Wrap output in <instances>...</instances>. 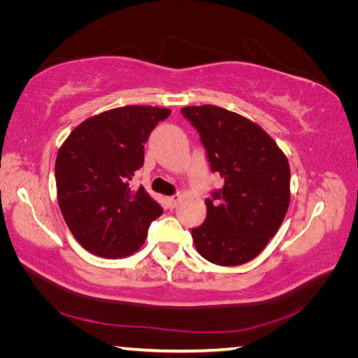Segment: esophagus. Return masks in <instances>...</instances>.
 Here are the masks:
<instances>
[{"label":"esophagus","instance_id":"obj_1","mask_svg":"<svg viewBox=\"0 0 358 358\" xmlns=\"http://www.w3.org/2000/svg\"><path fill=\"white\" fill-rule=\"evenodd\" d=\"M178 202H180V196H172V197L167 199L169 208H175L178 205Z\"/></svg>","mask_w":358,"mask_h":358}]
</instances>
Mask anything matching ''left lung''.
Masks as SVG:
<instances>
[{
	"instance_id": "obj_1",
	"label": "left lung",
	"mask_w": 358,
	"mask_h": 358,
	"mask_svg": "<svg viewBox=\"0 0 358 358\" xmlns=\"http://www.w3.org/2000/svg\"><path fill=\"white\" fill-rule=\"evenodd\" d=\"M201 134L211 172L224 180L205 201L207 217L192 229L199 254L234 266L252 260L280 229L290 202L286 155L259 124L216 106L181 108Z\"/></svg>"
}]
</instances>
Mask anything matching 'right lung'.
Returning <instances> with one entry per match:
<instances>
[{
    "label": "right lung",
    "mask_w": 358,
    "mask_h": 358,
    "mask_svg": "<svg viewBox=\"0 0 358 358\" xmlns=\"http://www.w3.org/2000/svg\"><path fill=\"white\" fill-rule=\"evenodd\" d=\"M171 110L124 106L85 120L58 150L55 180L66 224L85 250L106 259L141 250L161 205L131 180L143 166V143Z\"/></svg>",
    "instance_id": "add662e5"
}]
</instances>
